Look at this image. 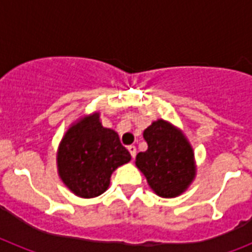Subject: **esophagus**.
Here are the masks:
<instances>
[{"instance_id":"1","label":"esophagus","mask_w":252,"mask_h":252,"mask_svg":"<svg viewBox=\"0 0 252 252\" xmlns=\"http://www.w3.org/2000/svg\"><path fill=\"white\" fill-rule=\"evenodd\" d=\"M128 150H129V153H130V156H132V158L136 157V146L129 145L128 146Z\"/></svg>"}]
</instances>
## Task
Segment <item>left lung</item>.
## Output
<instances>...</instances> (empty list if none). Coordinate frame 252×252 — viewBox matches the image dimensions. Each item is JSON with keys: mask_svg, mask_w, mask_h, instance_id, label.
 <instances>
[{"mask_svg": "<svg viewBox=\"0 0 252 252\" xmlns=\"http://www.w3.org/2000/svg\"><path fill=\"white\" fill-rule=\"evenodd\" d=\"M148 150L136 157V166L161 197L182 195L195 179V154L176 126L158 119L144 130Z\"/></svg>", "mask_w": 252, "mask_h": 252, "instance_id": "1", "label": "left lung"}]
</instances>
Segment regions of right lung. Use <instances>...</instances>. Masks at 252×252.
<instances>
[{"instance_id": "right-lung-1", "label": "right lung", "mask_w": 252, "mask_h": 252, "mask_svg": "<svg viewBox=\"0 0 252 252\" xmlns=\"http://www.w3.org/2000/svg\"><path fill=\"white\" fill-rule=\"evenodd\" d=\"M57 170L74 195L91 199L110 186L112 172L130 161L114 129L104 128L99 112L81 118L69 126L57 150Z\"/></svg>"}]
</instances>
